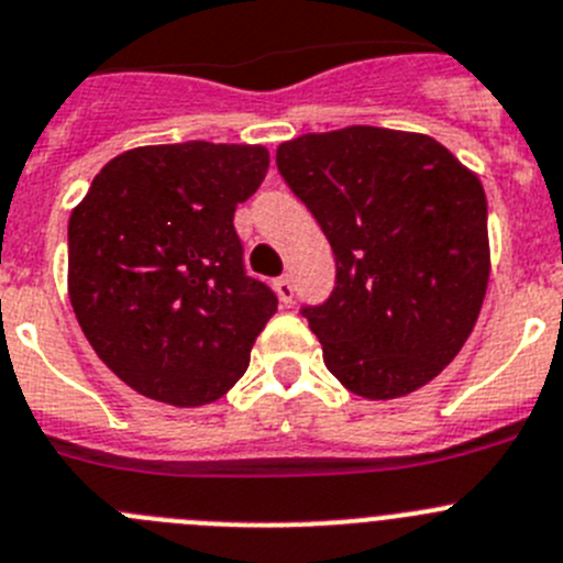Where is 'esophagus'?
<instances>
[{
    "mask_svg": "<svg viewBox=\"0 0 563 563\" xmlns=\"http://www.w3.org/2000/svg\"><path fill=\"white\" fill-rule=\"evenodd\" d=\"M275 291H277V297H280L283 306H291V299H294V283H291V277H288V275L277 277V280H275Z\"/></svg>",
    "mask_w": 563,
    "mask_h": 563,
    "instance_id": "esophagus-1",
    "label": "esophagus"
}]
</instances>
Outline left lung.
<instances>
[{
    "instance_id": "left-lung-1",
    "label": "left lung",
    "mask_w": 563,
    "mask_h": 563,
    "mask_svg": "<svg viewBox=\"0 0 563 563\" xmlns=\"http://www.w3.org/2000/svg\"><path fill=\"white\" fill-rule=\"evenodd\" d=\"M277 172L333 246V294L299 308L330 375L366 400L433 380L486 297L481 180L430 135L364 124L286 141Z\"/></svg>"
}]
</instances>
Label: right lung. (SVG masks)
Segmentation results:
<instances>
[{
	"label": "right lung",
	"mask_w": 563,
	"mask_h": 563,
	"mask_svg": "<svg viewBox=\"0 0 563 563\" xmlns=\"http://www.w3.org/2000/svg\"><path fill=\"white\" fill-rule=\"evenodd\" d=\"M266 169L264 146H139L104 163L71 210L77 322L104 366L150 400L208 406L250 366L277 297L246 275L233 213Z\"/></svg>",
	"instance_id": "1"
}]
</instances>
